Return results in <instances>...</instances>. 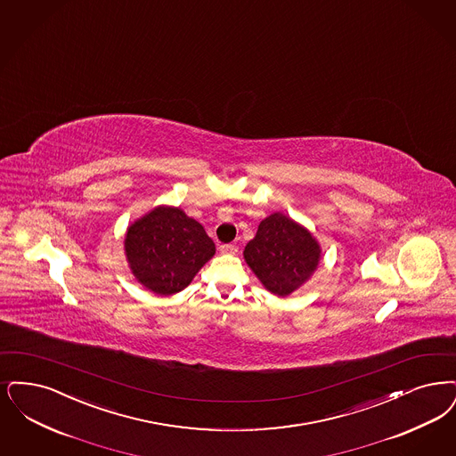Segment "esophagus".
I'll return each mask as SVG.
<instances>
[{"mask_svg":"<svg viewBox=\"0 0 456 456\" xmlns=\"http://www.w3.org/2000/svg\"><path fill=\"white\" fill-rule=\"evenodd\" d=\"M219 251L222 255H236L237 246H234V244H222L219 248Z\"/></svg>","mask_w":456,"mask_h":456,"instance_id":"1","label":"esophagus"}]
</instances>
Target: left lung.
Wrapping results in <instances>:
<instances>
[{
    "mask_svg": "<svg viewBox=\"0 0 456 456\" xmlns=\"http://www.w3.org/2000/svg\"><path fill=\"white\" fill-rule=\"evenodd\" d=\"M242 255L261 285L285 298L315 273L322 249L307 227L274 212L259 222L255 239L246 244Z\"/></svg>",
    "mask_w": 456,
    "mask_h": 456,
    "instance_id": "8db88e82",
    "label": "left lung"
}]
</instances>
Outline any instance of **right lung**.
Returning a JSON list of instances; mask_svg holds the SVG:
<instances>
[{
  "label": "right lung",
  "instance_id": "add662e5",
  "mask_svg": "<svg viewBox=\"0 0 456 456\" xmlns=\"http://www.w3.org/2000/svg\"><path fill=\"white\" fill-rule=\"evenodd\" d=\"M124 249L135 280L161 297L184 290L216 255V244L200 222L173 205H158L134 220Z\"/></svg>",
  "mask_w": 456,
  "mask_h": 456
}]
</instances>
